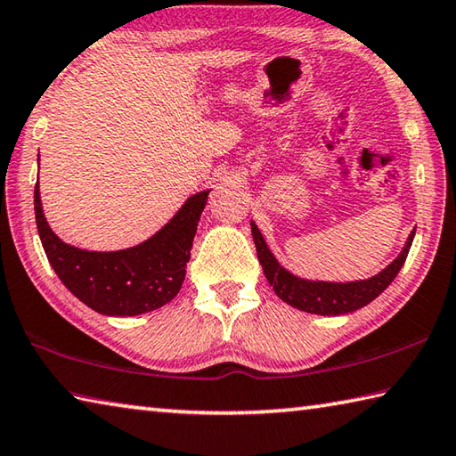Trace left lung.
<instances>
[{
  "label": "left lung",
  "mask_w": 456,
  "mask_h": 456,
  "mask_svg": "<svg viewBox=\"0 0 456 456\" xmlns=\"http://www.w3.org/2000/svg\"><path fill=\"white\" fill-rule=\"evenodd\" d=\"M251 233L265 277H267L269 285L275 289V293L291 307L314 314L351 313L377 299L393 283L396 273L401 271L409 255L412 237H415V231H412L401 255L379 275L367 281H354V283H322V281H305L291 275V273L281 267L275 256L267 249V243H265L261 231L256 229L255 223H251Z\"/></svg>",
  "instance_id": "obj_1"
}]
</instances>
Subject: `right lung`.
I'll return each mask as SVG.
<instances>
[{
    "mask_svg": "<svg viewBox=\"0 0 456 456\" xmlns=\"http://www.w3.org/2000/svg\"><path fill=\"white\" fill-rule=\"evenodd\" d=\"M207 195L209 191L189 197L175 217L145 243L113 253L65 245L47 225L37 183L33 205L41 245L61 283L97 313L131 317L159 309L179 293Z\"/></svg>",
    "mask_w": 456,
    "mask_h": 456,
    "instance_id": "right-lung-1",
    "label": "right lung"
}]
</instances>
